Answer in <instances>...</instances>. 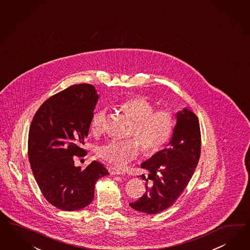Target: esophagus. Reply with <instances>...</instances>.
<instances>
[{
  "instance_id": "obj_1",
  "label": "esophagus",
  "mask_w": 250,
  "mask_h": 250,
  "mask_svg": "<svg viewBox=\"0 0 250 250\" xmlns=\"http://www.w3.org/2000/svg\"><path fill=\"white\" fill-rule=\"evenodd\" d=\"M108 171L110 174H113V175H123L125 173L121 169H118L115 167H108Z\"/></svg>"
}]
</instances>
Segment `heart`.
Masks as SVG:
<instances>
[{
  "label": "heart",
  "instance_id": "b5f03b06",
  "mask_svg": "<svg viewBox=\"0 0 250 250\" xmlns=\"http://www.w3.org/2000/svg\"><path fill=\"white\" fill-rule=\"evenodd\" d=\"M120 108L134 121L131 135L141 143L143 151L153 155L162 150L170 141L173 127L174 116L167 108L154 110L150 100L143 97H131L122 100ZM107 111L100 108L93 113L90 129L93 133H100L106 122ZM135 139L127 141H109L97 148V155L117 167H125L135 160L141 152L140 144Z\"/></svg>",
  "mask_w": 250,
  "mask_h": 250
}]
</instances>
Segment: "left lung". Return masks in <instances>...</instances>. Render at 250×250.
Listing matches in <instances>:
<instances>
[{
	"mask_svg": "<svg viewBox=\"0 0 250 250\" xmlns=\"http://www.w3.org/2000/svg\"><path fill=\"white\" fill-rule=\"evenodd\" d=\"M176 124L167 147L141 164L149 171L146 193L129 203L136 211L159 214L172 206L193 176L201 153V132L197 116L185 107L176 113Z\"/></svg>",
	"mask_w": 250,
	"mask_h": 250,
	"instance_id": "8db88e82",
	"label": "left lung"
}]
</instances>
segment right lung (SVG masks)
Masks as SVG:
<instances>
[{"mask_svg":"<svg viewBox=\"0 0 250 250\" xmlns=\"http://www.w3.org/2000/svg\"><path fill=\"white\" fill-rule=\"evenodd\" d=\"M98 100L92 85H73L45 100L30 126L28 158L36 183L44 198L64 211L87 207L96 182L109 174L97 161L81 170L73 160L86 154L81 146Z\"/></svg>","mask_w":250,"mask_h":250,"instance_id":"right-lung-1","label":"right lung"}]
</instances>
